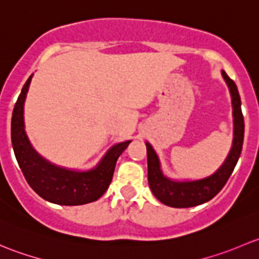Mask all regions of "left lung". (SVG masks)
Segmentation results:
<instances>
[{"label":"left lung","instance_id":"8db88e82","mask_svg":"<svg viewBox=\"0 0 259 259\" xmlns=\"http://www.w3.org/2000/svg\"><path fill=\"white\" fill-rule=\"evenodd\" d=\"M222 76L226 80L232 96L233 106V143L231 151L224 163L209 177L198 180H185L178 182L163 174L160 169V161L158 155L149 143L146 144L148 154V180L151 192L163 204L173 208H189L203 204L215 197L222 188L226 185L231 177L239 156H241L243 138H244V119L241 108V96L234 81L222 71Z\"/></svg>","mask_w":259,"mask_h":259}]
</instances>
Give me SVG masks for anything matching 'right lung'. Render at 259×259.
<instances>
[{
  "label": "right lung",
  "mask_w": 259,
  "mask_h": 259,
  "mask_svg": "<svg viewBox=\"0 0 259 259\" xmlns=\"http://www.w3.org/2000/svg\"><path fill=\"white\" fill-rule=\"evenodd\" d=\"M32 75L21 90L11 120V140L15 156L28 185L48 202L81 205L98 200L110 185L116 160L132 140L111 146L100 163L88 171L61 168L50 163L31 145L25 132L23 105Z\"/></svg>",
  "instance_id": "right-lung-1"
}]
</instances>
